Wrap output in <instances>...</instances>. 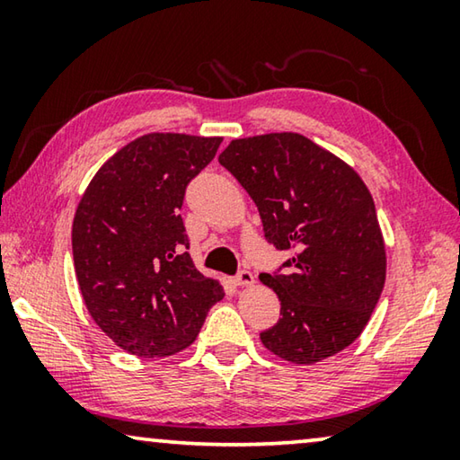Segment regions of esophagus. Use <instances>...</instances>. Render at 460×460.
<instances>
[{
    "label": "esophagus",
    "mask_w": 460,
    "mask_h": 460,
    "mask_svg": "<svg viewBox=\"0 0 460 460\" xmlns=\"http://www.w3.org/2000/svg\"><path fill=\"white\" fill-rule=\"evenodd\" d=\"M233 282L237 286H252L253 284V274L249 270H239L237 276L233 278Z\"/></svg>",
    "instance_id": "34e87169"
}]
</instances>
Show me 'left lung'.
Masks as SVG:
<instances>
[{
  "label": "left lung",
  "mask_w": 460,
  "mask_h": 460,
  "mask_svg": "<svg viewBox=\"0 0 460 460\" xmlns=\"http://www.w3.org/2000/svg\"><path fill=\"white\" fill-rule=\"evenodd\" d=\"M219 164L258 207L263 235L290 253L260 279L279 298L263 347L298 365L363 332L385 284V245L367 186L351 166L292 131L233 139Z\"/></svg>",
  "instance_id": "obj_1"
}]
</instances>
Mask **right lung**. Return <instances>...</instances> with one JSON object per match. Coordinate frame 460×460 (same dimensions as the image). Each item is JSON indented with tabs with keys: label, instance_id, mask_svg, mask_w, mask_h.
<instances>
[{
	"label": "right lung",
	"instance_id": "add662e5",
	"mask_svg": "<svg viewBox=\"0 0 460 460\" xmlns=\"http://www.w3.org/2000/svg\"><path fill=\"white\" fill-rule=\"evenodd\" d=\"M223 139L147 134L111 155L73 221L75 271L93 321L137 357H166L197 339L225 292L194 268L181 207Z\"/></svg>",
	"mask_w": 460,
	"mask_h": 460
}]
</instances>
